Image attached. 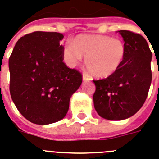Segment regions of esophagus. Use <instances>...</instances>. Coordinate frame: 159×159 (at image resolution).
Instances as JSON below:
<instances>
[{
  "label": "esophagus",
  "mask_w": 159,
  "mask_h": 159,
  "mask_svg": "<svg viewBox=\"0 0 159 159\" xmlns=\"http://www.w3.org/2000/svg\"><path fill=\"white\" fill-rule=\"evenodd\" d=\"M82 78H83V80H84V81H90V80H91V78H90L89 75L85 74V73L83 74Z\"/></svg>",
  "instance_id": "esophagus-1"
}]
</instances>
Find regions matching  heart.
Instances as JSON below:
<instances>
[{
  "label": "heart",
  "instance_id": "obj_1",
  "mask_svg": "<svg viewBox=\"0 0 159 159\" xmlns=\"http://www.w3.org/2000/svg\"><path fill=\"white\" fill-rule=\"evenodd\" d=\"M125 43L104 35H81L74 42L67 40L63 56L66 63L75 66L85 57L87 69L97 78H107L116 73L125 59Z\"/></svg>",
  "mask_w": 159,
  "mask_h": 159
}]
</instances>
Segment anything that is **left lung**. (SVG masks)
I'll return each mask as SVG.
<instances>
[{
	"label": "left lung",
	"mask_w": 159,
	"mask_h": 159,
	"mask_svg": "<svg viewBox=\"0 0 159 159\" xmlns=\"http://www.w3.org/2000/svg\"><path fill=\"white\" fill-rule=\"evenodd\" d=\"M126 45L124 63L107 78L93 80L94 108L109 120H121L135 115L145 102L151 86L152 53L147 40L131 31H119Z\"/></svg>",
	"instance_id": "8db88e82"
}]
</instances>
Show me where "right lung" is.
Segmentation results:
<instances>
[{"instance_id": "obj_1", "label": "right lung", "mask_w": 159, "mask_h": 159, "mask_svg": "<svg viewBox=\"0 0 159 159\" xmlns=\"http://www.w3.org/2000/svg\"><path fill=\"white\" fill-rule=\"evenodd\" d=\"M63 37L58 32L34 31L21 37L10 55V94L18 111L33 124L63 119L82 81L81 73L63 62Z\"/></svg>"}]
</instances>
